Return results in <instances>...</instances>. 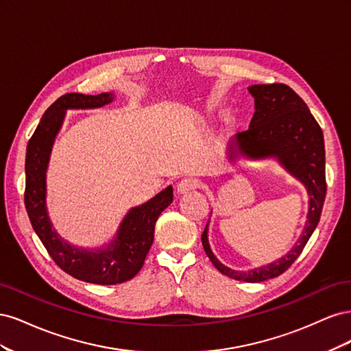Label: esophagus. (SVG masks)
<instances>
[{
    "label": "esophagus",
    "instance_id": "1",
    "mask_svg": "<svg viewBox=\"0 0 351 351\" xmlns=\"http://www.w3.org/2000/svg\"><path fill=\"white\" fill-rule=\"evenodd\" d=\"M196 186H197L196 178H192V177L183 178L182 182L177 184V192H178V195H186L189 192H192V190H195Z\"/></svg>",
    "mask_w": 351,
    "mask_h": 351
}]
</instances>
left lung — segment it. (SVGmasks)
<instances>
[{"mask_svg":"<svg viewBox=\"0 0 351 351\" xmlns=\"http://www.w3.org/2000/svg\"><path fill=\"white\" fill-rule=\"evenodd\" d=\"M249 92L254 98V114L249 130L237 133L228 143V159L277 158L278 162L306 187L309 210L302 236L293 249L272 263L249 271H234L222 265L210 250L208 224L202 232V244L214 267L227 277L246 282L275 278L300 256L321 219L326 195L325 145L322 129L304 101L282 83L253 84Z\"/></svg>","mask_w":351,"mask_h":351,"instance_id":"left-lung-1","label":"left lung"}]
</instances>
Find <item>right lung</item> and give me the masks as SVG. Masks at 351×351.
<instances>
[{
	"mask_svg": "<svg viewBox=\"0 0 351 351\" xmlns=\"http://www.w3.org/2000/svg\"><path fill=\"white\" fill-rule=\"evenodd\" d=\"M112 99L114 95L110 92L62 95L42 115L27 143L25 164V206L32 227L49 256L71 277L101 285L125 282L142 269L154 241L155 222L173 202V187L168 186L146 204L132 208L123 218L114 240L99 249L71 246L52 228L47 210V168L66 110L101 108Z\"/></svg>",
	"mask_w": 351,
	"mask_h": 351,
	"instance_id": "obj_1",
	"label": "right lung"
}]
</instances>
